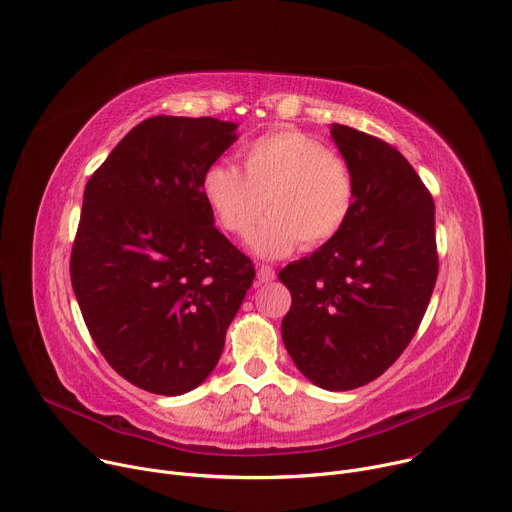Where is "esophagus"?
<instances>
[{"label":"esophagus","mask_w":512,"mask_h":512,"mask_svg":"<svg viewBox=\"0 0 512 512\" xmlns=\"http://www.w3.org/2000/svg\"><path fill=\"white\" fill-rule=\"evenodd\" d=\"M276 278V270L268 264H260L258 266V280L260 282H272Z\"/></svg>","instance_id":"34e87169"}]
</instances>
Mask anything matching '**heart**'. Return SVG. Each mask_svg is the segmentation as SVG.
Masks as SVG:
<instances>
[{
    "label": "heart",
    "mask_w": 512,
    "mask_h": 512,
    "mask_svg": "<svg viewBox=\"0 0 512 512\" xmlns=\"http://www.w3.org/2000/svg\"><path fill=\"white\" fill-rule=\"evenodd\" d=\"M240 158L242 170L215 162L201 179L203 199L227 234L248 238L266 209L252 248L274 258L299 244L325 246L346 230L356 179L350 164L323 142L297 128H274L250 140Z\"/></svg>",
    "instance_id": "1"
}]
</instances>
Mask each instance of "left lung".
Instances as JSON below:
<instances>
[{"label":"left lung","instance_id":"8db88e82","mask_svg":"<svg viewBox=\"0 0 512 512\" xmlns=\"http://www.w3.org/2000/svg\"><path fill=\"white\" fill-rule=\"evenodd\" d=\"M356 179L346 230L278 272L293 303L282 342L325 390L376 380L415 337L439 272L435 203L409 160L350 126L331 128Z\"/></svg>","mask_w":512,"mask_h":512}]
</instances>
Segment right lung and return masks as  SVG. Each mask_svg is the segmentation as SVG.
Listing matches in <instances>:
<instances>
[{
  "instance_id": "right-lung-1",
  "label": "right lung",
  "mask_w": 512,
  "mask_h": 512,
  "mask_svg": "<svg viewBox=\"0 0 512 512\" xmlns=\"http://www.w3.org/2000/svg\"><path fill=\"white\" fill-rule=\"evenodd\" d=\"M236 124L154 116L87 181L71 282L89 335L122 378L154 394L199 386L254 280L252 260L213 225L205 170Z\"/></svg>"
}]
</instances>
